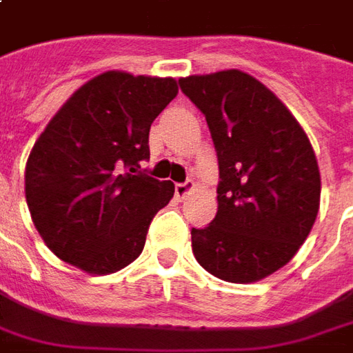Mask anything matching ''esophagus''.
Listing matches in <instances>:
<instances>
[{
    "label": "esophagus",
    "instance_id": "esophagus-1",
    "mask_svg": "<svg viewBox=\"0 0 353 353\" xmlns=\"http://www.w3.org/2000/svg\"><path fill=\"white\" fill-rule=\"evenodd\" d=\"M194 190V182L186 181V182H179V184H174V194H176V198L179 200H184L190 192Z\"/></svg>",
    "mask_w": 353,
    "mask_h": 353
}]
</instances>
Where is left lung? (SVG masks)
Here are the masks:
<instances>
[{
	"label": "left lung",
	"mask_w": 353,
	"mask_h": 353,
	"mask_svg": "<svg viewBox=\"0 0 353 353\" xmlns=\"http://www.w3.org/2000/svg\"><path fill=\"white\" fill-rule=\"evenodd\" d=\"M217 150V215L192 228L198 263L221 281L257 283L292 259L321 201L317 157L302 125L244 70L179 80Z\"/></svg>",
	"instance_id": "8db88e82"
}]
</instances>
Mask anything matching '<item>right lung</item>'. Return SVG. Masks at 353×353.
<instances>
[{
	"label": "right lung",
	"mask_w": 353,
	"mask_h": 353,
	"mask_svg": "<svg viewBox=\"0 0 353 353\" xmlns=\"http://www.w3.org/2000/svg\"><path fill=\"white\" fill-rule=\"evenodd\" d=\"M176 94L171 77L107 70L43 128L26 161L24 194L34 227L65 263L111 274L142 254L174 184L138 167L150 159V126Z\"/></svg>",
	"instance_id": "1"
}]
</instances>
